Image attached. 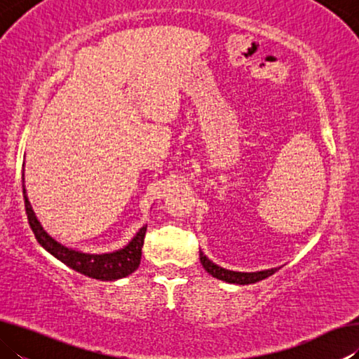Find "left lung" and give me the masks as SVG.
Here are the masks:
<instances>
[{"mask_svg": "<svg viewBox=\"0 0 359 359\" xmlns=\"http://www.w3.org/2000/svg\"><path fill=\"white\" fill-rule=\"evenodd\" d=\"M201 264L212 277L218 278V280H223V282H228V283H238V285L257 283V282L263 280V278H267L269 276L274 274V272L278 271V267H274V269H267V271H259V272L228 271V269H223V267L212 263V261L205 258V255H203V253H201Z\"/></svg>", "mask_w": 359, "mask_h": 359, "instance_id": "8db88e82", "label": "left lung"}]
</instances>
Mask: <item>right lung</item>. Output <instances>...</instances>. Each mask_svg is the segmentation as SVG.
I'll use <instances>...</instances> for the list:
<instances>
[{"label": "right lung", "mask_w": 359, "mask_h": 359, "mask_svg": "<svg viewBox=\"0 0 359 359\" xmlns=\"http://www.w3.org/2000/svg\"><path fill=\"white\" fill-rule=\"evenodd\" d=\"M22 187H23V199H25V210L28 217L29 228L33 229L34 238L38 239L39 244L46 248V250L53 255L57 259L62 261L71 269H74L81 274L98 278V280H117V278H123L135 272L139 264H141L142 257V245L145 238V229L147 226H142L139 233L133 238L128 245L121 250L104 253V255H90L76 252L72 248L65 247L58 244L55 239H52L44 229H42L41 223L36 218L34 212L29 205L27 198L25 185H23V174H22Z\"/></svg>", "instance_id": "right-lung-1"}]
</instances>
